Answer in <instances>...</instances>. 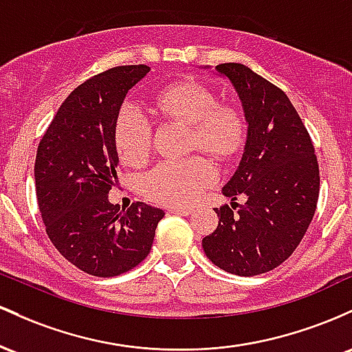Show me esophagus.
<instances>
[{"label":"esophagus","instance_id":"1","mask_svg":"<svg viewBox=\"0 0 352 352\" xmlns=\"http://www.w3.org/2000/svg\"><path fill=\"white\" fill-rule=\"evenodd\" d=\"M169 211L173 212V214H179V216H189L192 212L191 208H171Z\"/></svg>","mask_w":352,"mask_h":352}]
</instances>
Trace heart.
Masks as SVG:
<instances>
[{"mask_svg": "<svg viewBox=\"0 0 352 352\" xmlns=\"http://www.w3.org/2000/svg\"><path fill=\"white\" fill-rule=\"evenodd\" d=\"M156 106L166 118L191 126V146L209 155L231 157L244 141V123L231 108L216 109V98L197 82H181L161 91ZM151 123L138 106L126 104L118 114L114 141L121 160L140 164L151 149ZM214 181V169L203 157L163 161L149 169L141 188L149 199L166 206H188L195 203L208 184Z\"/></svg>", "mask_w": 352, "mask_h": 352, "instance_id": "b5f03b06", "label": "heart"}]
</instances>
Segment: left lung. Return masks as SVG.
Returning a JSON list of instances; mask_svg holds the SVG:
<instances>
[{
	"label": "left lung",
	"instance_id": "obj_1",
	"mask_svg": "<svg viewBox=\"0 0 352 352\" xmlns=\"http://www.w3.org/2000/svg\"><path fill=\"white\" fill-rule=\"evenodd\" d=\"M214 71L234 88L248 129L238 168L221 189L231 208L214 209L218 228L203 238V250L223 271L258 276L286 261L306 234L319 197V166L284 91L239 63ZM238 195L247 203L236 204Z\"/></svg>",
	"mask_w": 352,
	"mask_h": 352
}]
</instances>
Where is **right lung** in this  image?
Wrapping results in <instances>:
<instances>
[{
	"label": "right lung",
	"instance_id": "1",
	"mask_svg": "<svg viewBox=\"0 0 352 352\" xmlns=\"http://www.w3.org/2000/svg\"><path fill=\"white\" fill-rule=\"evenodd\" d=\"M151 68L118 66L89 78L66 98L38 146V206L54 248L71 264L113 278L149 254L164 211L109 203L120 164L114 126L126 94Z\"/></svg>",
	"mask_w": 352,
	"mask_h": 352
}]
</instances>
